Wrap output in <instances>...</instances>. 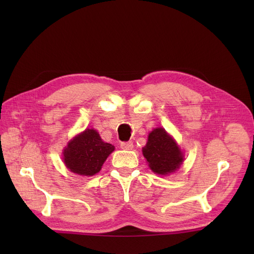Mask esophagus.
<instances>
[{
    "instance_id": "34e87169",
    "label": "esophagus",
    "mask_w": 254,
    "mask_h": 254,
    "mask_svg": "<svg viewBox=\"0 0 254 254\" xmlns=\"http://www.w3.org/2000/svg\"><path fill=\"white\" fill-rule=\"evenodd\" d=\"M121 148L125 150H131L133 148V143L131 141L128 142H122L121 143Z\"/></svg>"
}]
</instances>
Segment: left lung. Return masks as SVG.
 <instances>
[{
  "label": "left lung",
  "instance_id": "8db88e82",
  "mask_svg": "<svg viewBox=\"0 0 254 254\" xmlns=\"http://www.w3.org/2000/svg\"><path fill=\"white\" fill-rule=\"evenodd\" d=\"M143 155L153 173L167 175L178 170L182 164V152L163 128H156L148 135L143 147Z\"/></svg>",
  "mask_w": 254,
  "mask_h": 254
}]
</instances>
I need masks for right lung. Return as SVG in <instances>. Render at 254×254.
Masks as SVG:
<instances>
[{
    "label": "right lung",
    "instance_id": "add662e5",
    "mask_svg": "<svg viewBox=\"0 0 254 254\" xmlns=\"http://www.w3.org/2000/svg\"><path fill=\"white\" fill-rule=\"evenodd\" d=\"M113 150L114 146L105 143L96 130L87 129L67 144L64 159L71 172L93 176L101 171L106 159Z\"/></svg>",
    "mask_w": 254,
    "mask_h": 254
}]
</instances>
